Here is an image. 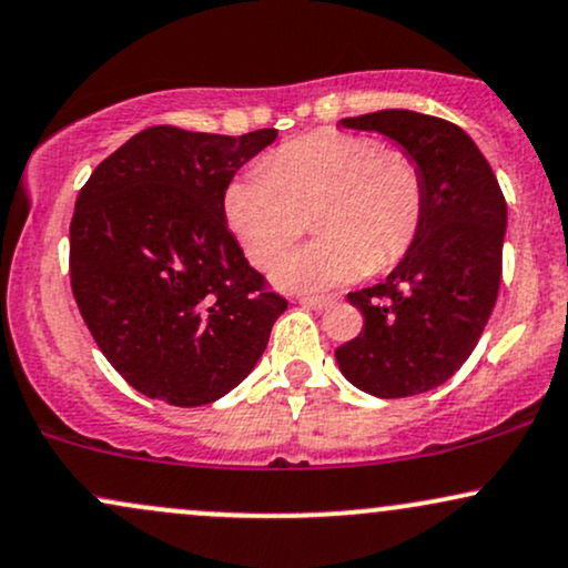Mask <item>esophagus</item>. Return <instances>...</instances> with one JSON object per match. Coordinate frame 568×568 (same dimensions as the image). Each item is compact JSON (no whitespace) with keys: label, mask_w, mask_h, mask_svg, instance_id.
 I'll use <instances>...</instances> for the list:
<instances>
[{"label":"esophagus","mask_w":568,"mask_h":568,"mask_svg":"<svg viewBox=\"0 0 568 568\" xmlns=\"http://www.w3.org/2000/svg\"><path fill=\"white\" fill-rule=\"evenodd\" d=\"M296 302L304 304V306H312V310H328V306L334 304L336 298L334 296H298Z\"/></svg>","instance_id":"34e87169"}]
</instances>
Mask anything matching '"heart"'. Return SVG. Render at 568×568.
<instances>
[{
  "label": "heart",
  "mask_w": 568,
  "mask_h": 568,
  "mask_svg": "<svg viewBox=\"0 0 568 568\" xmlns=\"http://www.w3.org/2000/svg\"><path fill=\"white\" fill-rule=\"evenodd\" d=\"M224 213L256 266L277 262L312 216L317 240L285 256L275 280L291 291L336 288L408 256L425 230L427 179L410 154L374 135L321 130L234 181Z\"/></svg>",
  "instance_id": "heart-1"
}]
</instances>
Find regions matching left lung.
Instances as JSON below:
<instances>
[{
  "instance_id": "obj_1",
  "label": "left lung",
  "mask_w": 568,
  "mask_h": 568,
  "mask_svg": "<svg viewBox=\"0 0 568 568\" xmlns=\"http://www.w3.org/2000/svg\"><path fill=\"white\" fill-rule=\"evenodd\" d=\"M400 143L427 179V219L387 280L349 293L363 331L336 349L342 374L376 397L435 389L484 334L499 293L507 205L497 175L454 122L408 109L347 116Z\"/></svg>"
}]
</instances>
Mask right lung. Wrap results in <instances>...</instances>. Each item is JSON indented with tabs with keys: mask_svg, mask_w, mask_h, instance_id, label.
Wrapping results in <instances>:
<instances>
[{
	"mask_svg": "<svg viewBox=\"0 0 568 568\" xmlns=\"http://www.w3.org/2000/svg\"><path fill=\"white\" fill-rule=\"evenodd\" d=\"M277 130L245 135L154 125L80 189L69 226L71 293L116 374L192 408L251 374L285 312L226 226L234 173Z\"/></svg>",
	"mask_w": 568,
	"mask_h": 568,
	"instance_id": "right-lung-1",
	"label": "right lung"
}]
</instances>
